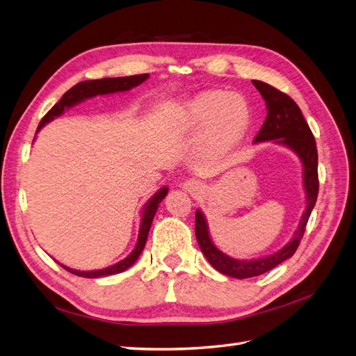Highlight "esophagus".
Segmentation results:
<instances>
[{
	"label": "esophagus",
	"mask_w": 356,
	"mask_h": 356,
	"mask_svg": "<svg viewBox=\"0 0 356 356\" xmlns=\"http://www.w3.org/2000/svg\"><path fill=\"white\" fill-rule=\"evenodd\" d=\"M184 190H187L188 193H193V195H195V193H200L203 190V184L197 179H187L184 182Z\"/></svg>",
	"instance_id": "34e87169"
}]
</instances>
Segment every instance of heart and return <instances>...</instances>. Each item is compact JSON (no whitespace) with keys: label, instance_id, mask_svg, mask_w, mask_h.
Wrapping results in <instances>:
<instances>
[{"label":"heart","instance_id":"heart-1","mask_svg":"<svg viewBox=\"0 0 356 356\" xmlns=\"http://www.w3.org/2000/svg\"><path fill=\"white\" fill-rule=\"evenodd\" d=\"M177 127L191 132L204 126L203 148L217 154L234 145L251 124L250 104L239 93L200 92L182 104L175 117Z\"/></svg>","mask_w":356,"mask_h":356}]
</instances>
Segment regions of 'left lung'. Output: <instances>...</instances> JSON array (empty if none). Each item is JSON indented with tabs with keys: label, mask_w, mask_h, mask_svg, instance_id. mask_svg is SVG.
Masks as SVG:
<instances>
[{
	"label": "left lung",
	"mask_w": 356,
	"mask_h": 356,
	"mask_svg": "<svg viewBox=\"0 0 356 356\" xmlns=\"http://www.w3.org/2000/svg\"><path fill=\"white\" fill-rule=\"evenodd\" d=\"M252 84L261 93L267 106V117L260 132L257 134L254 143L275 141L276 144L291 148L300 157L301 163H303V182L307 203L293 239L282 250L273 252L272 255L257 258V260H236V258L221 252L211 241L208 224L203 213L199 209L196 211V238L203 255L208 258L209 264L213 268H217L220 273L238 279L263 275L294 255L306 232V225L312 209L316 203L319 190L316 143L298 105L286 93L275 89L270 84L258 80H252Z\"/></svg>",
	"instance_id": "8db88e82"
}]
</instances>
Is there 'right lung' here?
Returning <instances> with one entry per match:
<instances>
[{
	"mask_svg": "<svg viewBox=\"0 0 356 356\" xmlns=\"http://www.w3.org/2000/svg\"><path fill=\"white\" fill-rule=\"evenodd\" d=\"M148 79V74H138V75H129V77H115V79H101V80H88V81H81L79 84H75L74 88H71L65 95L62 96L60 101L56 102L51 106V110L41 118V122L38 124L37 132L40 129L44 126L46 123L51 122L53 118L60 115L67 108H71V106L77 105L83 102L84 99L93 98V96L98 95H110V93H117V92H126L131 90L132 88H136L138 84H141ZM168 195V187H161L156 195L149 199L145 204L143 217H141V225H139V234H138V242L135 250L129 254L124 260L118 261L110 267L101 268V270H90V272H81V270H74V268H70L67 266L60 264L65 270H68L72 275H77L81 277H101V276H110L115 273H122L126 268L131 267L136 260L138 257L141 255L147 238H148V232L149 227H152L153 218L156 215V211L159 208L160 202L165 199Z\"/></svg>",
	"mask_w": 356,
	"mask_h": 356,
	"instance_id": "1",
	"label": "right lung"
}]
</instances>
